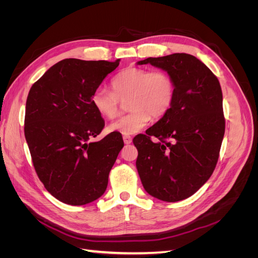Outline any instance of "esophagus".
<instances>
[{"label": "esophagus", "mask_w": 258, "mask_h": 258, "mask_svg": "<svg viewBox=\"0 0 258 258\" xmlns=\"http://www.w3.org/2000/svg\"><path fill=\"white\" fill-rule=\"evenodd\" d=\"M122 140H123L124 144H130L132 142V138L130 136H123Z\"/></svg>", "instance_id": "1"}]
</instances>
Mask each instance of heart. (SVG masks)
I'll return each instance as SVG.
<instances>
[{
  "label": "heart",
  "mask_w": 258,
  "mask_h": 258,
  "mask_svg": "<svg viewBox=\"0 0 258 258\" xmlns=\"http://www.w3.org/2000/svg\"><path fill=\"white\" fill-rule=\"evenodd\" d=\"M112 91L99 87L91 96L96 112L112 119L119 112V100H126L128 114L108 124L107 130L123 136L141 131L151 117L161 118L172 107L175 99V82L166 71L130 67L117 73L111 82Z\"/></svg>",
  "instance_id": "obj_1"
}]
</instances>
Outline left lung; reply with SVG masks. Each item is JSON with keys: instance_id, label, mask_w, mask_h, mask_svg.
<instances>
[{"instance_id": "1", "label": "left lung", "mask_w": 258, "mask_h": 258, "mask_svg": "<svg viewBox=\"0 0 258 258\" xmlns=\"http://www.w3.org/2000/svg\"><path fill=\"white\" fill-rule=\"evenodd\" d=\"M172 75L175 99L170 111L138 135L137 169L144 189L167 202L190 197L212 175L225 134L223 93L217 77L196 57L172 53L147 58ZM151 136L159 139L153 143Z\"/></svg>"}]
</instances>
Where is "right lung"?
<instances>
[{"instance_id":"obj_1","label":"right lung","mask_w":258,"mask_h":258,"mask_svg":"<svg viewBox=\"0 0 258 258\" xmlns=\"http://www.w3.org/2000/svg\"><path fill=\"white\" fill-rule=\"evenodd\" d=\"M118 64L119 59L61 60L29 91L25 137L33 166L45 188L63 204L83 206L102 196L123 147L116 132L90 141L104 127L91 96Z\"/></svg>"}]
</instances>
